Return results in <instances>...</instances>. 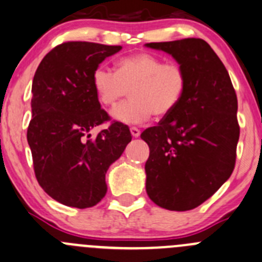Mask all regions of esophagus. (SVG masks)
<instances>
[{
    "label": "esophagus",
    "mask_w": 262,
    "mask_h": 262,
    "mask_svg": "<svg viewBox=\"0 0 262 262\" xmlns=\"http://www.w3.org/2000/svg\"><path fill=\"white\" fill-rule=\"evenodd\" d=\"M129 131H131V135H133L134 138H139V136H140V129H139L138 127H131Z\"/></svg>",
    "instance_id": "34e87169"
}]
</instances>
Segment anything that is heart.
<instances>
[{
    "mask_svg": "<svg viewBox=\"0 0 262 262\" xmlns=\"http://www.w3.org/2000/svg\"><path fill=\"white\" fill-rule=\"evenodd\" d=\"M92 87L99 101L114 106L127 95L126 103L116 106L112 116L126 124H139L156 117L170 116L188 89V74L179 63H163L148 52L128 55L117 60L114 72L99 66L92 72Z\"/></svg>",
    "mask_w": 262,
    "mask_h": 262,
    "instance_id": "obj_1",
    "label": "heart"
}]
</instances>
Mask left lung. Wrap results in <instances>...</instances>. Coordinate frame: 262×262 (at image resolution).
<instances>
[{
    "label": "left lung",
    "instance_id": "left-lung-1",
    "mask_svg": "<svg viewBox=\"0 0 262 262\" xmlns=\"http://www.w3.org/2000/svg\"><path fill=\"white\" fill-rule=\"evenodd\" d=\"M146 46L172 55L188 74V89L178 108L141 134L150 149L146 193L166 210H193L219 190L235 166V90L223 61L203 39Z\"/></svg>",
    "mask_w": 262,
    "mask_h": 262
}]
</instances>
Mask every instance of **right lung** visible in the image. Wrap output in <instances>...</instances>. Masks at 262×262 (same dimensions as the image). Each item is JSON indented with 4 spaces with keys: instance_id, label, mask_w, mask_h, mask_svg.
Wrapping results in <instances>:
<instances>
[{
    "instance_id": "right-lung-1",
    "label": "right lung",
    "mask_w": 262,
    "mask_h": 262,
    "mask_svg": "<svg viewBox=\"0 0 262 262\" xmlns=\"http://www.w3.org/2000/svg\"><path fill=\"white\" fill-rule=\"evenodd\" d=\"M122 46L68 41L42 59L32 83V119L27 139L34 175L51 198L89 208L106 194L105 173L133 136L112 121L91 138L94 127L111 121L92 87V72Z\"/></svg>"
}]
</instances>
